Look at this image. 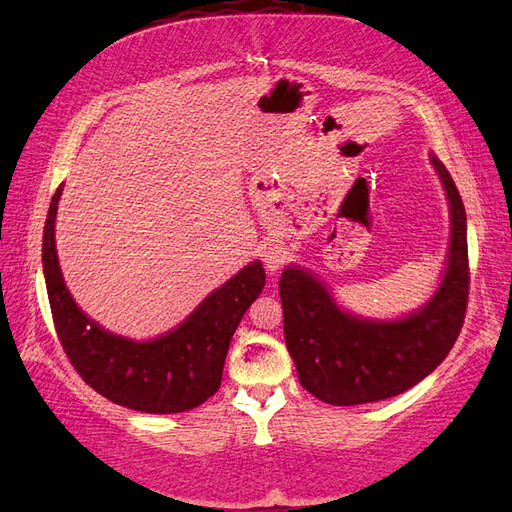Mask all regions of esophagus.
<instances>
[{
    "label": "esophagus",
    "mask_w": 512,
    "mask_h": 512,
    "mask_svg": "<svg viewBox=\"0 0 512 512\" xmlns=\"http://www.w3.org/2000/svg\"><path fill=\"white\" fill-rule=\"evenodd\" d=\"M286 247L280 241H271L265 245V252H262V260H265V267L269 273H275L286 262Z\"/></svg>",
    "instance_id": "1"
}]
</instances>
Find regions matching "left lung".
Segmentation results:
<instances>
[{"label": "left lung", "mask_w": 512, "mask_h": 512, "mask_svg": "<svg viewBox=\"0 0 512 512\" xmlns=\"http://www.w3.org/2000/svg\"><path fill=\"white\" fill-rule=\"evenodd\" d=\"M451 215V241L436 292L414 312L393 318L352 314L318 275L288 265L280 280L286 348L305 391L331 406L389 399L427 378L457 342L468 305V224L457 185L429 156Z\"/></svg>", "instance_id": "left-lung-1"}]
</instances>
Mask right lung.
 I'll use <instances>...</instances> for the list:
<instances>
[{
	"instance_id": "add662e5",
	"label": "right lung",
	"mask_w": 512,
	"mask_h": 512,
	"mask_svg": "<svg viewBox=\"0 0 512 512\" xmlns=\"http://www.w3.org/2000/svg\"><path fill=\"white\" fill-rule=\"evenodd\" d=\"M59 185L42 237V269L55 331L70 363L91 389L113 404L149 414L192 410L220 389L230 339L243 314L265 288V269L254 260L198 303L173 331L136 342L102 329L76 305L59 269L55 218Z\"/></svg>"
}]
</instances>
